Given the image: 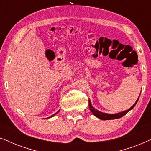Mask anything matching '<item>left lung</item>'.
Masks as SVG:
<instances>
[{
  "instance_id": "1",
  "label": "left lung",
  "mask_w": 151,
  "mask_h": 151,
  "mask_svg": "<svg viewBox=\"0 0 151 151\" xmlns=\"http://www.w3.org/2000/svg\"><path fill=\"white\" fill-rule=\"evenodd\" d=\"M139 96H140V94L139 96V98H138L137 100H136L135 104H134L133 106L131 107V108L128 109V110L122 111V112L114 113V114H109V113H103V112H101V111H100L97 110L96 109H95L94 107L92 106L90 99L88 100V106H89V109H90V111H91V113H93V114L96 117H98V118L102 119V120H110V119H118V118H120V117H123L124 115H125L126 114H127V113L129 112V111L132 110V109L134 108V106H135L136 104H137L138 100H139Z\"/></svg>"
}]
</instances>
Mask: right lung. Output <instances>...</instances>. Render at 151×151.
Wrapping results in <instances>:
<instances>
[{"mask_svg":"<svg viewBox=\"0 0 151 151\" xmlns=\"http://www.w3.org/2000/svg\"><path fill=\"white\" fill-rule=\"evenodd\" d=\"M59 111H60V110H59L58 111V112H56V113H54V114H53V115H51V116H50V117H47V118H50V117H53V116H54V115H56V114H57V113L59 112ZM47 118H46V119H47Z\"/></svg>","mask_w":151,"mask_h":151,"instance_id":"obj_1","label":"right lung"}]
</instances>
